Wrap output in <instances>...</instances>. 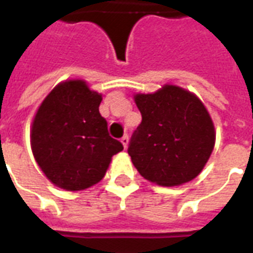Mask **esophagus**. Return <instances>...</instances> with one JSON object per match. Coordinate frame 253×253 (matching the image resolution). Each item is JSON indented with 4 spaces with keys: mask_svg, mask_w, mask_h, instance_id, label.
Listing matches in <instances>:
<instances>
[{
    "mask_svg": "<svg viewBox=\"0 0 253 253\" xmlns=\"http://www.w3.org/2000/svg\"><path fill=\"white\" fill-rule=\"evenodd\" d=\"M121 142H122L123 147L126 148V147H127V144H128V135H127V134L123 135L122 138H121Z\"/></svg>",
    "mask_w": 253,
    "mask_h": 253,
    "instance_id": "1",
    "label": "esophagus"
}]
</instances>
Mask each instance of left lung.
I'll return each mask as SVG.
<instances>
[{"label":"left lung","mask_w":253,"mask_h":253,"mask_svg":"<svg viewBox=\"0 0 253 253\" xmlns=\"http://www.w3.org/2000/svg\"><path fill=\"white\" fill-rule=\"evenodd\" d=\"M134 98L142 122L127 151L140 175L159 186L196 178L215 146L213 123L202 101L172 84Z\"/></svg>","instance_id":"left-lung-1"}]
</instances>
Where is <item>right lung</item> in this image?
I'll use <instances>...</instances> for the list:
<instances>
[{
	"label": "right lung",
	"mask_w": 253,
	"mask_h": 253,
	"mask_svg": "<svg viewBox=\"0 0 253 253\" xmlns=\"http://www.w3.org/2000/svg\"><path fill=\"white\" fill-rule=\"evenodd\" d=\"M102 95L80 80L57 84L32 125L33 155L46 178L67 191L102 180L111 158L123 150L99 113Z\"/></svg>",
	"instance_id": "1"
}]
</instances>
